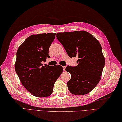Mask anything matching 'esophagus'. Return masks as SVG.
Returning a JSON list of instances; mask_svg holds the SVG:
<instances>
[{
  "mask_svg": "<svg viewBox=\"0 0 122 122\" xmlns=\"http://www.w3.org/2000/svg\"><path fill=\"white\" fill-rule=\"evenodd\" d=\"M62 68L63 69H64V71H65V70H66V66H62Z\"/></svg>",
  "mask_w": 122,
  "mask_h": 122,
  "instance_id": "1",
  "label": "esophagus"
}]
</instances>
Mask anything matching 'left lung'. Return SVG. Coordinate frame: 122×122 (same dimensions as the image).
<instances>
[{
  "instance_id": "obj_1",
  "label": "left lung",
  "mask_w": 122,
  "mask_h": 122,
  "mask_svg": "<svg viewBox=\"0 0 122 122\" xmlns=\"http://www.w3.org/2000/svg\"><path fill=\"white\" fill-rule=\"evenodd\" d=\"M56 38L69 57L79 58L77 66L66 68L71 75L67 82L69 90L76 95L89 93L100 81L105 65L101 45L85 31L57 33Z\"/></svg>"
}]
</instances>
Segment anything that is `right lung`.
Wrapping results in <instances>:
<instances>
[{
    "instance_id": "1",
    "label": "right lung",
    "mask_w": 122,
    "mask_h": 122,
    "mask_svg": "<svg viewBox=\"0 0 122 122\" xmlns=\"http://www.w3.org/2000/svg\"><path fill=\"white\" fill-rule=\"evenodd\" d=\"M56 33H43L28 37L19 47L15 65L20 82L33 96L45 97L51 95L54 84L63 72L58 65L42 64L49 57L48 50Z\"/></svg>"
}]
</instances>
